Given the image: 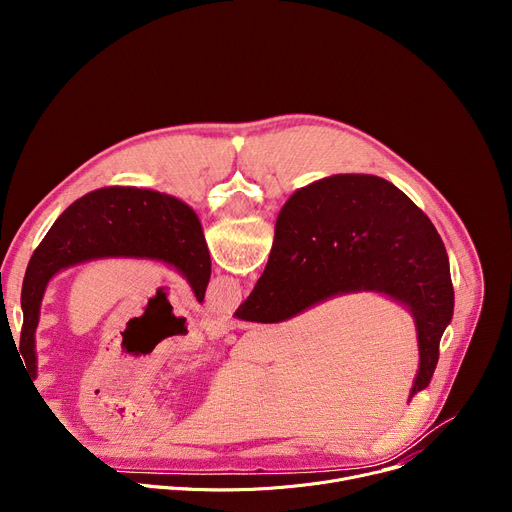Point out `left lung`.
<instances>
[{
  "label": "left lung",
  "mask_w": 512,
  "mask_h": 512,
  "mask_svg": "<svg viewBox=\"0 0 512 512\" xmlns=\"http://www.w3.org/2000/svg\"><path fill=\"white\" fill-rule=\"evenodd\" d=\"M99 259H148L176 269L202 304L210 253L196 212L182 200L135 186H107L72 202L30 257L22 283L20 354L36 379V328L54 275Z\"/></svg>",
  "instance_id": "1"
}]
</instances>
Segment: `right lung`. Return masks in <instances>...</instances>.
<instances>
[{"mask_svg":"<svg viewBox=\"0 0 512 512\" xmlns=\"http://www.w3.org/2000/svg\"><path fill=\"white\" fill-rule=\"evenodd\" d=\"M358 291L391 298L413 316L419 369L411 399L433 377L454 314V285L427 214L379 176L336 174L291 194L265 271L235 318L277 324Z\"/></svg>","mask_w":512,"mask_h":512,"instance_id":"add662e5","label":"right lung"}]
</instances>
